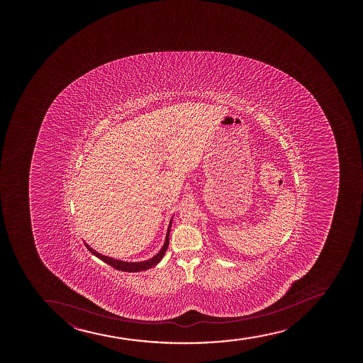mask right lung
I'll use <instances>...</instances> for the list:
<instances>
[{
	"label": "right lung",
	"instance_id": "1",
	"mask_svg": "<svg viewBox=\"0 0 363 363\" xmlns=\"http://www.w3.org/2000/svg\"><path fill=\"white\" fill-rule=\"evenodd\" d=\"M171 226L172 220L171 223H169L168 231H167L166 242H164V245H163L162 250H160L159 253L155 255L154 258L149 259V260H146V262H142V263H125V262L116 260V259L108 258V257H105V255L96 253V250H93L92 248L88 247L87 245H86V246H87L89 252H92L93 255L98 257L100 260H103L104 263L108 264L110 267H113V269H116V270L125 271V272H138V271L147 270V269L154 267L156 264H159L160 260L163 258V255L166 253L168 245H169V231H171Z\"/></svg>",
	"mask_w": 363,
	"mask_h": 363
}]
</instances>
